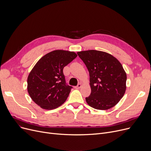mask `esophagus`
<instances>
[{"label":"esophagus","instance_id":"esophagus-1","mask_svg":"<svg viewBox=\"0 0 151 151\" xmlns=\"http://www.w3.org/2000/svg\"><path fill=\"white\" fill-rule=\"evenodd\" d=\"M81 86H82V85H81V84H78L75 87V89H80Z\"/></svg>","mask_w":151,"mask_h":151}]
</instances>
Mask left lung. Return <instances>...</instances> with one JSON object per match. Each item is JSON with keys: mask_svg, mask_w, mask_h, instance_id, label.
<instances>
[{"mask_svg": "<svg viewBox=\"0 0 151 151\" xmlns=\"http://www.w3.org/2000/svg\"><path fill=\"white\" fill-rule=\"evenodd\" d=\"M77 54L89 72L91 93L86 98L88 104L100 110L115 106L126 89L127 75L121 63L112 55L100 51Z\"/></svg>", "mask_w": 151, "mask_h": 151, "instance_id": "left-lung-1", "label": "left lung"}]
</instances>
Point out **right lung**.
<instances>
[{
	"mask_svg": "<svg viewBox=\"0 0 151 151\" xmlns=\"http://www.w3.org/2000/svg\"><path fill=\"white\" fill-rule=\"evenodd\" d=\"M77 57L74 52L55 50L40 59L27 78V91L43 109H53L64 103L72 86L66 83L63 69Z\"/></svg>",
	"mask_w": 151,
	"mask_h": 151,
	"instance_id": "obj_1",
	"label": "right lung"
}]
</instances>
